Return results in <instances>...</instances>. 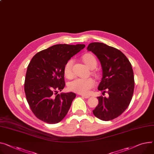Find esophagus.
I'll use <instances>...</instances> for the list:
<instances>
[{"instance_id": "34e87169", "label": "esophagus", "mask_w": 154, "mask_h": 154, "mask_svg": "<svg viewBox=\"0 0 154 154\" xmlns=\"http://www.w3.org/2000/svg\"><path fill=\"white\" fill-rule=\"evenodd\" d=\"M82 97H84V98H85V99H88V98H89V97H90V96H87V95H81Z\"/></svg>"}]
</instances>
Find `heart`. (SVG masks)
<instances>
[{
    "mask_svg": "<svg viewBox=\"0 0 154 154\" xmlns=\"http://www.w3.org/2000/svg\"><path fill=\"white\" fill-rule=\"evenodd\" d=\"M82 60L86 65L90 69L95 68L97 65V59L92 54H86L82 57ZM73 60L69 59L66 63L64 66V74L67 78H72L73 77ZM94 81L92 78H77L73 81L70 82L68 85V88L73 92L81 94H87L89 93L90 89L94 86Z\"/></svg>",
    "mask_w": 154,
    "mask_h": 154,
    "instance_id": "b5f03b06",
    "label": "heart"
}]
</instances>
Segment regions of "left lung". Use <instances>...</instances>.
<instances>
[{
  "label": "left lung",
  "mask_w": 154,
  "mask_h": 154,
  "mask_svg": "<svg viewBox=\"0 0 154 154\" xmlns=\"http://www.w3.org/2000/svg\"><path fill=\"white\" fill-rule=\"evenodd\" d=\"M87 49L101 63L102 78L98 89L109 94V97H97L99 103L92 112L99 119L110 121L122 115L131 102L134 88L132 66L120 51L103 43L92 42Z\"/></svg>",
  "instance_id": "8db88e82"
}]
</instances>
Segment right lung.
<instances>
[{"label": "right lung", "instance_id": "right-lung-1", "mask_svg": "<svg viewBox=\"0 0 154 154\" xmlns=\"http://www.w3.org/2000/svg\"><path fill=\"white\" fill-rule=\"evenodd\" d=\"M85 47V44H56L32 58L26 73L25 92L30 109L39 120L55 124L67 114L76 94H58L65 86L64 66Z\"/></svg>", "mask_w": 154, "mask_h": 154}]
</instances>
